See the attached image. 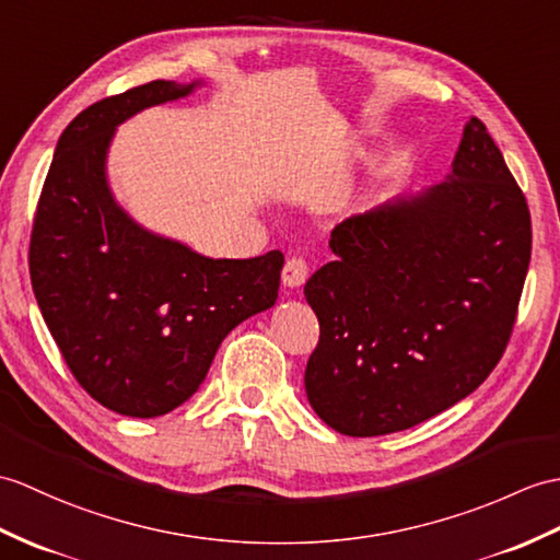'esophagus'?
<instances>
[{"label":"esophagus","instance_id":"esophagus-1","mask_svg":"<svg viewBox=\"0 0 560 560\" xmlns=\"http://www.w3.org/2000/svg\"><path fill=\"white\" fill-rule=\"evenodd\" d=\"M305 279H307V262L303 257H291L289 262L283 265L281 283L285 285V289H301Z\"/></svg>","mask_w":560,"mask_h":560}]
</instances>
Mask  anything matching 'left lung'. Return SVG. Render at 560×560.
<instances>
[{
    "instance_id": "obj_1",
    "label": "left lung",
    "mask_w": 560,
    "mask_h": 560,
    "mask_svg": "<svg viewBox=\"0 0 560 560\" xmlns=\"http://www.w3.org/2000/svg\"><path fill=\"white\" fill-rule=\"evenodd\" d=\"M329 248L334 262L305 283L319 319L305 394L336 432H402L456 406L497 368L527 277L532 224L475 116L441 184L346 219Z\"/></svg>"
}]
</instances>
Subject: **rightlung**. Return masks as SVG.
<instances>
[{
	"label": "right lung",
	"mask_w": 560,
	"mask_h": 560,
	"mask_svg": "<svg viewBox=\"0 0 560 560\" xmlns=\"http://www.w3.org/2000/svg\"><path fill=\"white\" fill-rule=\"evenodd\" d=\"M202 85L152 81L83 109L63 128L37 202L31 281L47 329L78 384L128 418L186 402L229 331L279 295V250L200 255L138 224L112 192L116 128Z\"/></svg>",
	"instance_id": "obj_1"
}]
</instances>
